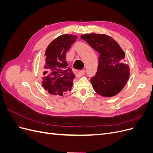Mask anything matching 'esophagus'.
<instances>
[{"instance_id": "obj_1", "label": "esophagus", "mask_w": 153, "mask_h": 153, "mask_svg": "<svg viewBox=\"0 0 153 153\" xmlns=\"http://www.w3.org/2000/svg\"><path fill=\"white\" fill-rule=\"evenodd\" d=\"M85 73V70H84H84H82V71H79V73H78V74H79L80 76L84 75Z\"/></svg>"}]
</instances>
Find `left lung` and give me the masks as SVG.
<instances>
[{
	"label": "left lung",
	"instance_id": "obj_1",
	"mask_svg": "<svg viewBox=\"0 0 153 153\" xmlns=\"http://www.w3.org/2000/svg\"><path fill=\"white\" fill-rule=\"evenodd\" d=\"M81 38L99 53L98 71L91 79L94 90L103 97L117 94L129 77L125 53L112 37L106 34H85Z\"/></svg>",
	"mask_w": 153,
	"mask_h": 153
}]
</instances>
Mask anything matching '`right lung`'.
<instances>
[{
  "label": "right lung",
  "mask_w": 153,
  "mask_h": 153,
  "mask_svg": "<svg viewBox=\"0 0 153 153\" xmlns=\"http://www.w3.org/2000/svg\"><path fill=\"white\" fill-rule=\"evenodd\" d=\"M77 36L63 34L51 42L46 49L42 86L50 94L62 96L71 91L75 75L69 68L66 53Z\"/></svg>",
  "instance_id": "right-lung-1"
}]
</instances>
